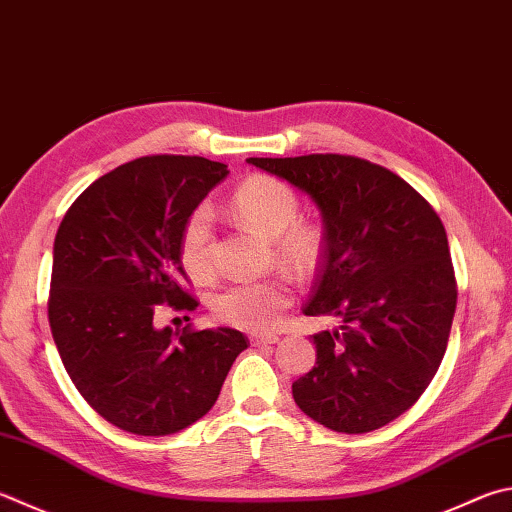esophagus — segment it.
<instances>
[{"instance_id":"obj_1","label":"esophagus","mask_w":512,"mask_h":512,"mask_svg":"<svg viewBox=\"0 0 512 512\" xmlns=\"http://www.w3.org/2000/svg\"><path fill=\"white\" fill-rule=\"evenodd\" d=\"M277 340H280V336H275V333H253V336H250V342H253L255 347L275 345Z\"/></svg>"}]
</instances>
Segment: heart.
Masks as SVG:
<instances>
[{"label":"heart","mask_w":512,"mask_h":512,"mask_svg":"<svg viewBox=\"0 0 512 512\" xmlns=\"http://www.w3.org/2000/svg\"><path fill=\"white\" fill-rule=\"evenodd\" d=\"M232 212L246 228L273 239L277 259L297 275H313L324 255V232L300 215V197L291 185L275 176L255 174L239 185L230 199ZM179 259L192 280L203 282L215 273L212 246V217L197 208L183 224ZM293 300V288L286 277L232 282L212 297V311L219 322L246 331L271 329Z\"/></svg>","instance_id":"heart-1"}]
</instances>
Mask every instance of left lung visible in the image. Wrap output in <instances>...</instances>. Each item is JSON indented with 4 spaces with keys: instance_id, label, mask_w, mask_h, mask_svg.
Listing matches in <instances>:
<instances>
[{
    "instance_id": "left-lung-1",
    "label": "left lung",
    "mask_w": 512,
    "mask_h": 512,
    "mask_svg": "<svg viewBox=\"0 0 512 512\" xmlns=\"http://www.w3.org/2000/svg\"><path fill=\"white\" fill-rule=\"evenodd\" d=\"M311 194L324 255L306 315H336L313 336L315 367L293 383L300 410L365 434L421 398L448 347L457 280L439 215L401 176L349 154L248 159Z\"/></svg>"
}]
</instances>
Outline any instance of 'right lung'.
Masks as SVG:
<instances>
[{"mask_svg": "<svg viewBox=\"0 0 512 512\" xmlns=\"http://www.w3.org/2000/svg\"><path fill=\"white\" fill-rule=\"evenodd\" d=\"M228 165L141 156L71 203L53 244L49 324L82 398L120 430L165 436L210 412L248 347L235 329L156 327L159 306L194 311L179 259L183 224Z\"/></svg>", "mask_w": 512, "mask_h": 512, "instance_id": "right-lung-1", "label": "right lung"}]
</instances>
